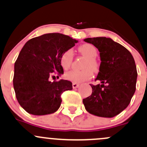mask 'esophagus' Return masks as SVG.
I'll return each instance as SVG.
<instances>
[{"mask_svg": "<svg viewBox=\"0 0 147 147\" xmlns=\"http://www.w3.org/2000/svg\"><path fill=\"white\" fill-rule=\"evenodd\" d=\"M79 85H80V84H77V83H72V88H73V89H77L79 86Z\"/></svg>", "mask_w": 147, "mask_h": 147, "instance_id": "1", "label": "esophagus"}]
</instances>
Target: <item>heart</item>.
Instances as JSON below:
<instances>
[{
    "label": "heart",
    "instance_id": "heart-1",
    "mask_svg": "<svg viewBox=\"0 0 147 147\" xmlns=\"http://www.w3.org/2000/svg\"><path fill=\"white\" fill-rule=\"evenodd\" d=\"M80 52L87 58L84 65L82 70L68 71L65 74V78L74 83H81L89 80L92 77V70L96 72L98 70V63L95 58L97 56L98 51L96 47L92 44H86L79 48ZM73 60V53L71 49L66 50L62 53L60 63L63 69H67L71 66Z\"/></svg>",
    "mask_w": 147,
    "mask_h": 147
}]
</instances>
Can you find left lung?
I'll use <instances>...</instances> for the list:
<instances>
[{"label":"left lung","mask_w":147,"mask_h":147,"mask_svg":"<svg viewBox=\"0 0 147 147\" xmlns=\"http://www.w3.org/2000/svg\"><path fill=\"white\" fill-rule=\"evenodd\" d=\"M100 53L101 64L95 80L101 84L92 85L91 96L83 99L87 112L98 117L113 118L129 104L136 89L137 72L130 52L111 38L84 39Z\"/></svg>","instance_id":"obj_1"}]
</instances>
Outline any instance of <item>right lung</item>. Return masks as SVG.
Masks as SVG:
<instances>
[{
  "instance_id": "1",
  "label": "right lung",
  "mask_w": 147,
  "mask_h": 147,
  "mask_svg": "<svg viewBox=\"0 0 147 147\" xmlns=\"http://www.w3.org/2000/svg\"><path fill=\"white\" fill-rule=\"evenodd\" d=\"M78 41L60 33L45 34L29 40L15 63L13 86L20 105L34 115L53 113L61 104V94L72 89L67 80L50 81L63 74L62 53Z\"/></svg>"
}]
</instances>
